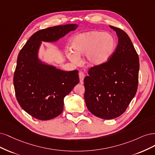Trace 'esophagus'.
<instances>
[{"label": "esophagus", "instance_id": "obj_1", "mask_svg": "<svg viewBox=\"0 0 155 155\" xmlns=\"http://www.w3.org/2000/svg\"><path fill=\"white\" fill-rule=\"evenodd\" d=\"M78 75H79V78H80V82H82L83 81H84V78L85 77L84 73L83 72H82V71H80L78 73Z\"/></svg>", "mask_w": 155, "mask_h": 155}]
</instances>
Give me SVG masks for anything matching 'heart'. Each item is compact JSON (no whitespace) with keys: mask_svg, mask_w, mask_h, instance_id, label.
<instances>
[{"mask_svg":"<svg viewBox=\"0 0 155 155\" xmlns=\"http://www.w3.org/2000/svg\"><path fill=\"white\" fill-rule=\"evenodd\" d=\"M72 51H69L68 58L78 63L79 57L86 54L87 62L92 66H101L111 57L116 48L115 39L111 34L92 31L81 33L71 42Z\"/></svg>","mask_w":155,"mask_h":155,"instance_id":"obj_1","label":"heart"}]
</instances>
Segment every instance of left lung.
Masks as SVG:
<instances>
[{
    "mask_svg": "<svg viewBox=\"0 0 155 155\" xmlns=\"http://www.w3.org/2000/svg\"><path fill=\"white\" fill-rule=\"evenodd\" d=\"M117 33L118 44L111 57L101 66L89 69L84 78V99L88 110L102 119L122 114L138 88L139 58L127 34L110 26Z\"/></svg>",
    "mask_w": 155,
    "mask_h": 155,
    "instance_id": "obj_1",
    "label": "left lung"
}]
</instances>
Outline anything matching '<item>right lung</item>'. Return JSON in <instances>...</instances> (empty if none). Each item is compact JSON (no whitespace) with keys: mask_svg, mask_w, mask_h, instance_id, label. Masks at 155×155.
<instances>
[{"mask_svg":"<svg viewBox=\"0 0 155 155\" xmlns=\"http://www.w3.org/2000/svg\"><path fill=\"white\" fill-rule=\"evenodd\" d=\"M77 27L66 24L39 30L18 53L13 76L15 95L21 107L34 118L48 120L58 117L64 97L79 82L78 70L64 71L40 61L41 42H56Z\"/></svg>","mask_w":155,"mask_h":155,"instance_id":"1","label":"right lung"}]
</instances>
